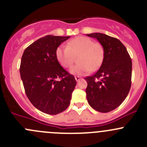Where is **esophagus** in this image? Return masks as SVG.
Returning <instances> with one entry per match:
<instances>
[{"label": "esophagus", "mask_w": 147, "mask_h": 147, "mask_svg": "<svg viewBox=\"0 0 147 147\" xmlns=\"http://www.w3.org/2000/svg\"><path fill=\"white\" fill-rule=\"evenodd\" d=\"M75 79H76V81H79L80 79H81V78H80L79 76H75Z\"/></svg>", "instance_id": "obj_1"}]
</instances>
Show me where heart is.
<instances>
[{"instance_id":"b5f03b06","label":"heart","mask_w":147,"mask_h":147,"mask_svg":"<svg viewBox=\"0 0 147 147\" xmlns=\"http://www.w3.org/2000/svg\"><path fill=\"white\" fill-rule=\"evenodd\" d=\"M56 59L64 68H69L78 56L77 63L71 68L70 73L81 76L96 70L104 59V48L86 36H78L69 40L65 46H59L56 51Z\"/></svg>"}]
</instances>
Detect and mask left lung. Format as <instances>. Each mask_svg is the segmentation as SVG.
Returning a JSON list of instances; mask_svg holds the SVG:
<instances>
[{
    "instance_id": "left-lung-1",
    "label": "left lung",
    "mask_w": 147,
    "mask_h": 147,
    "mask_svg": "<svg viewBox=\"0 0 147 147\" xmlns=\"http://www.w3.org/2000/svg\"><path fill=\"white\" fill-rule=\"evenodd\" d=\"M104 48L100 69L87 81L86 98L94 109L107 113L117 109L127 96L131 85L132 62L126 47L119 39L101 33L86 34Z\"/></svg>"
}]
</instances>
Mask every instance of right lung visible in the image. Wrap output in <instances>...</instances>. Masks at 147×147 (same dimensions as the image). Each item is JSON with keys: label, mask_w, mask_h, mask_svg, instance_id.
Returning a JSON list of instances; mask_svg holds the SVG:
<instances>
[{"label": "right lung", "mask_w": 147, "mask_h": 147, "mask_svg": "<svg viewBox=\"0 0 147 147\" xmlns=\"http://www.w3.org/2000/svg\"><path fill=\"white\" fill-rule=\"evenodd\" d=\"M70 36L52 35L38 39L25 49L20 74L29 101L39 111L56 115L69 107L76 85L73 75L58 61L56 49ZM58 78L61 81H56Z\"/></svg>", "instance_id": "1"}]
</instances>
